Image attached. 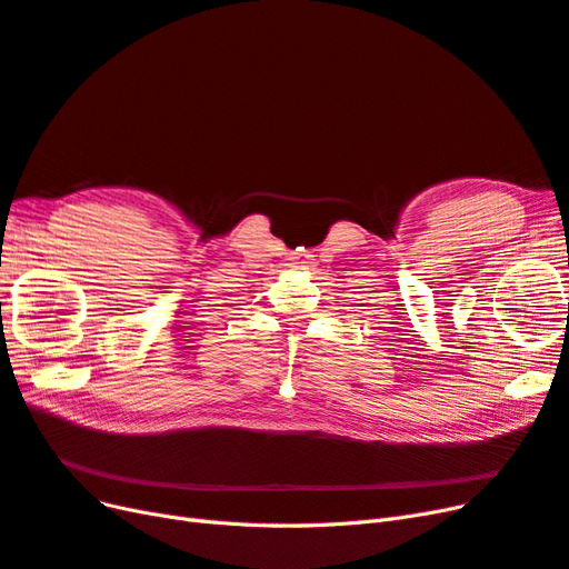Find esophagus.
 Listing matches in <instances>:
<instances>
[{"mask_svg": "<svg viewBox=\"0 0 569 569\" xmlns=\"http://www.w3.org/2000/svg\"><path fill=\"white\" fill-rule=\"evenodd\" d=\"M289 266L291 268H301V270H306L308 266H313V256L311 253H306V251H299V253H295L289 258Z\"/></svg>", "mask_w": 569, "mask_h": 569, "instance_id": "obj_1", "label": "esophagus"}]
</instances>
